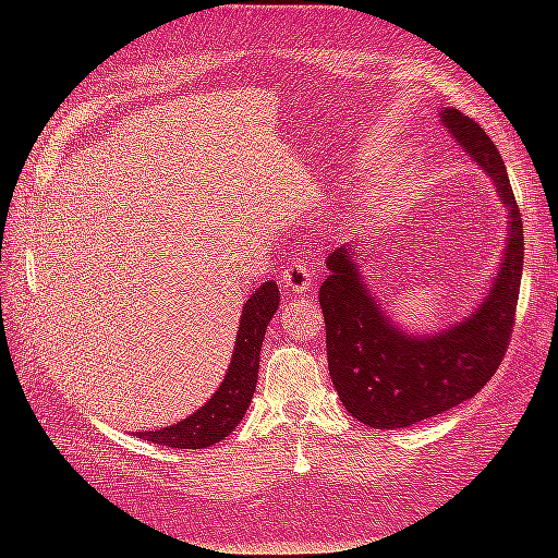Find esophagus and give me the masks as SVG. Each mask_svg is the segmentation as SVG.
Instances as JSON below:
<instances>
[{
    "label": "esophagus",
    "instance_id": "obj_1",
    "mask_svg": "<svg viewBox=\"0 0 558 558\" xmlns=\"http://www.w3.org/2000/svg\"><path fill=\"white\" fill-rule=\"evenodd\" d=\"M281 283H283L289 291H293V293H305V291H310L312 286H314V279H312V272H310L307 263L293 260V263L281 272Z\"/></svg>",
    "mask_w": 558,
    "mask_h": 558
}]
</instances>
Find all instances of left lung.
I'll return each instance as SVG.
<instances>
[{
    "label": "left lung",
    "mask_w": 558,
    "mask_h": 558,
    "mask_svg": "<svg viewBox=\"0 0 558 558\" xmlns=\"http://www.w3.org/2000/svg\"><path fill=\"white\" fill-rule=\"evenodd\" d=\"M451 137L492 177L508 209V244L482 305L435 335H408L367 293L349 244L335 248L318 291L328 369L351 416L373 428H408L470 400L496 375L514 330L523 269V226L508 170L492 137L459 109H442Z\"/></svg>",
    "instance_id": "obj_1"
}]
</instances>
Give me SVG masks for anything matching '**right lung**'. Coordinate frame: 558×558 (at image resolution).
<instances>
[{
    "label": "right lung",
    "instance_id": "right-lung-1",
    "mask_svg": "<svg viewBox=\"0 0 558 558\" xmlns=\"http://www.w3.org/2000/svg\"><path fill=\"white\" fill-rule=\"evenodd\" d=\"M277 307L279 286L275 281H265L260 289L244 302L232 361L226 379L216 388V393L189 418H181L179 424L160 430L137 433L142 440L174 449H202L226 440V437L238 428L242 416L246 414V408L251 404L253 391H256L260 347L265 340L269 318L275 316Z\"/></svg>",
    "mask_w": 558,
    "mask_h": 558
}]
</instances>
